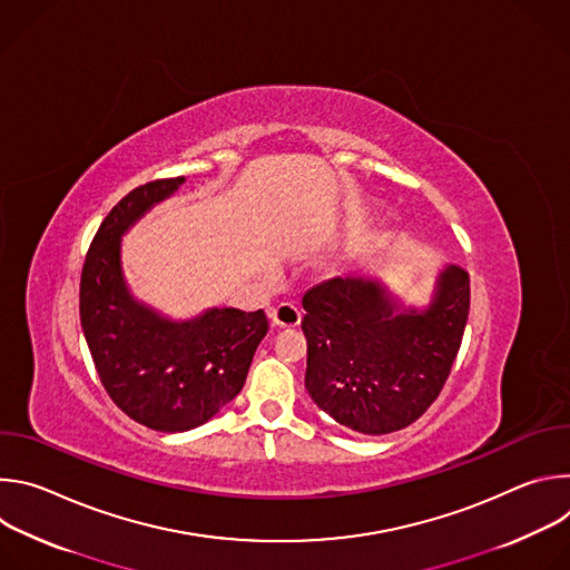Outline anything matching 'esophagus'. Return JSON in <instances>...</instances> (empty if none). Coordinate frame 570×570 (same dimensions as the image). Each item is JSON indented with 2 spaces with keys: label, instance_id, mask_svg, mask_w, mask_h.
<instances>
[{
  "label": "esophagus",
  "instance_id": "1",
  "mask_svg": "<svg viewBox=\"0 0 570 570\" xmlns=\"http://www.w3.org/2000/svg\"><path fill=\"white\" fill-rule=\"evenodd\" d=\"M268 317L271 322L275 324V327H282V330H288V327H297V324L302 322V313L297 306L293 304H279L275 308L268 311Z\"/></svg>",
  "mask_w": 570,
  "mask_h": 570
}]
</instances>
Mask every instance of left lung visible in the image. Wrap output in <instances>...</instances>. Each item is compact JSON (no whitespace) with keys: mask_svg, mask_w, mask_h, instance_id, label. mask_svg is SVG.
Segmentation results:
<instances>
[{"mask_svg":"<svg viewBox=\"0 0 570 570\" xmlns=\"http://www.w3.org/2000/svg\"><path fill=\"white\" fill-rule=\"evenodd\" d=\"M302 306L311 399L352 431L385 435L411 426L438 399L462 343L469 275L442 268L422 308L363 275L313 286Z\"/></svg>","mask_w":570,"mask_h":570,"instance_id":"8db88e82","label":"left lung"}]
</instances>
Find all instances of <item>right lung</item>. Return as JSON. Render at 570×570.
<instances>
[{
    "label": "right lung",
    "instance_id": "1",
    "mask_svg": "<svg viewBox=\"0 0 570 570\" xmlns=\"http://www.w3.org/2000/svg\"><path fill=\"white\" fill-rule=\"evenodd\" d=\"M185 178L153 180L101 223L80 275V327L104 387L146 429L183 433L209 422L240 392L268 334L266 313L212 306L174 320L137 299L124 277L121 238Z\"/></svg>",
    "mask_w": 570,
    "mask_h": 570
}]
</instances>
